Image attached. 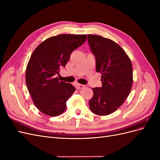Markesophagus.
Wrapping results in <instances>:
<instances>
[{"instance_id": "esophagus-1", "label": "esophagus", "mask_w": 160, "mask_h": 160, "mask_svg": "<svg viewBox=\"0 0 160 160\" xmlns=\"http://www.w3.org/2000/svg\"><path fill=\"white\" fill-rule=\"evenodd\" d=\"M85 88V85H82V84H76V88L77 89H83V88Z\"/></svg>"}]
</instances>
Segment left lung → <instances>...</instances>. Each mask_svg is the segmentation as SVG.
I'll return each instance as SVG.
<instances>
[{"label":"left lung","instance_id":"1","mask_svg":"<svg viewBox=\"0 0 160 160\" xmlns=\"http://www.w3.org/2000/svg\"><path fill=\"white\" fill-rule=\"evenodd\" d=\"M88 39L102 81L101 88H92L89 108L96 115H108L117 110L130 93L132 64L126 52L113 41L96 35H88Z\"/></svg>","mask_w":160,"mask_h":160}]
</instances>
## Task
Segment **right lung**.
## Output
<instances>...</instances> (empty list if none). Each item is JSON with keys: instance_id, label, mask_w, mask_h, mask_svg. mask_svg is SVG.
<instances>
[{"instance_id": "1", "label": "right lung", "mask_w": 160, "mask_h": 160, "mask_svg": "<svg viewBox=\"0 0 160 160\" xmlns=\"http://www.w3.org/2000/svg\"><path fill=\"white\" fill-rule=\"evenodd\" d=\"M86 38L87 35L53 36L42 41L32 53L26 69V84L34 104L42 113L54 117L65 111L67 101L75 88L60 81L56 75Z\"/></svg>"}]
</instances>
